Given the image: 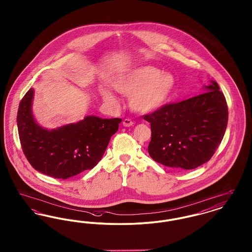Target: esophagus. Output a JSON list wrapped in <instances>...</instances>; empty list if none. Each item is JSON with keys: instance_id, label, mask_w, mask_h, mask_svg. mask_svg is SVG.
Here are the masks:
<instances>
[{"instance_id": "esophagus-1", "label": "esophagus", "mask_w": 252, "mask_h": 252, "mask_svg": "<svg viewBox=\"0 0 252 252\" xmlns=\"http://www.w3.org/2000/svg\"><path fill=\"white\" fill-rule=\"evenodd\" d=\"M132 125H133V122L130 119H125L123 121V126H124L128 127V126H131Z\"/></svg>"}]
</instances>
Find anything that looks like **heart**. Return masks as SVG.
Segmentation results:
<instances>
[{"mask_svg":"<svg viewBox=\"0 0 252 252\" xmlns=\"http://www.w3.org/2000/svg\"><path fill=\"white\" fill-rule=\"evenodd\" d=\"M176 85L171 72H160L153 66H140L116 77L113 87L122 94L130 96L129 104L141 113L153 112L161 108L172 94ZM101 94L108 102H115V96L108 89Z\"/></svg>","mask_w":252,"mask_h":252,"instance_id":"1","label":"heart"}]
</instances>
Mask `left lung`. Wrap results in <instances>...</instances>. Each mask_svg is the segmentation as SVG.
<instances>
[{
	"label": "left lung",
	"mask_w": 252,
	"mask_h": 252,
	"mask_svg": "<svg viewBox=\"0 0 252 252\" xmlns=\"http://www.w3.org/2000/svg\"><path fill=\"white\" fill-rule=\"evenodd\" d=\"M207 91L180 103L168 104L144 120L151 124L150 157L177 170L202 165L215 154L228 125V106L216 81Z\"/></svg>",
	"instance_id": "left-lung-1"
}]
</instances>
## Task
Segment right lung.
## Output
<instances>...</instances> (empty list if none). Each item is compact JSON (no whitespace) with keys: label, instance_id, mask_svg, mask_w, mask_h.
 Listing matches in <instances>:
<instances>
[{"label":"right lung","instance_id":"add662e5","mask_svg":"<svg viewBox=\"0 0 252 252\" xmlns=\"http://www.w3.org/2000/svg\"><path fill=\"white\" fill-rule=\"evenodd\" d=\"M34 89L26 93L17 115L22 148L30 164L44 175L62 180L94 167L122 120L91 115L77 123L49 130L34 118Z\"/></svg>","mask_w":252,"mask_h":252}]
</instances>
